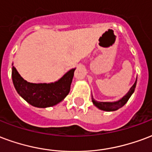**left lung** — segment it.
I'll list each match as a JSON object with an SVG mask.
<instances>
[{"label":"left lung","instance_id":"left-lung-1","mask_svg":"<svg viewBox=\"0 0 152 152\" xmlns=\"http://www.w3.org/2000/svg\"><path fill=\"white\" fill-rule=\"evenodd\" d=\"M136 83H137V78H136V80L134 82V84L132 85V87L130 88V90L128 91V93L125 95L123 97L117 101V102H97L96 100H94L93 97L92 96V102H93V104L97 107L99 110H102L104 111H115L118 110V109L122 108L123 105H124L126 102H128V100L130 98L131 95L133 94L134 92V89H135L136 87Z\"/></svg>","mask_w":152,"mask_h":152}]
</instances>
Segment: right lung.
<instances>
[{"label": "right lung", "instance_id": "1", "mask_svg": "<svg viewBox=\"0 0 152 152\" xmlns=\"http://www.w3.org/2000/svg\"><path fill=\"white\" fill-rule=\"evenodd\" d=\"M72 68L58 81L34 84L25 80L15 67H12V79L15 89L26 102L34 107L47 108L61 102L70 92L74 72Z\"/></svg>", "mask_w": 152, "mask_h": 152}]
</instances>
